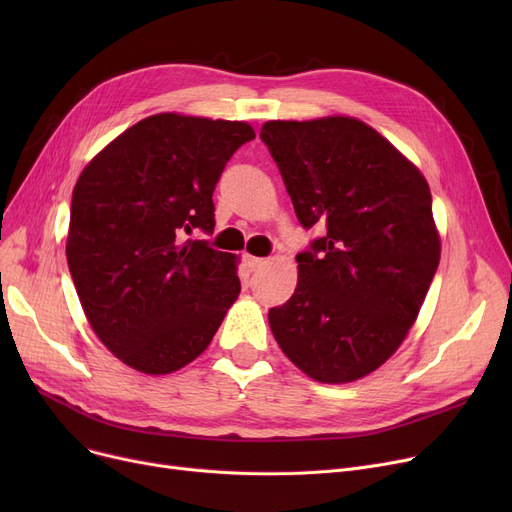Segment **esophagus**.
Segmentation results:
<instances>
[{
    "label": "esophagus",
    "mask_w": 512,
    "mask_h": 512,
    "mask_svg": "<svg viewBox=\"0 0 512 512\" xmlns=\"http://www.w3.org/2000/svg\"><path fill=\"white\" fill-rule=\"evenodd\" d=\"M245 261H247V265H249V270H251V272H255V270H259L261 265H265V259H261V257H253V255H245Z\"/></svg>",
    "instance_id": "34e87169"
}]
</instances>
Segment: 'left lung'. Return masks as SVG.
Here are the masks:
<instances>
[{"mask_svg":"<svg viewBox=\"0 0 512 512\" xmlns=\"http://www.w3.org/2000/svg\"><path fill=\"white\" fill-rule=\"evenodd\" d=\"M303 228L292 297L270 309L284 355L313 380L355 382L415 324L440 263L423 174L361 120H272L259 132Z\"/></svg>","mask_w":512,"mask_h":512,"instance_id":"obj_1","label":"left lung"}]
</instances>
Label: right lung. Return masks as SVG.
I'll use <instances>...</instances> for the list:
<instances>
[{
  "label": "right lung",
  "instance_id": "add662e5",
  "mask_svg": "<svg viewBox=\"0 0 512 512\" xmlns=\"http://www.w3.org/2000/svg\"><path fill=\"white\" fill-rule=\"evenodd\" d=\"M247 122L149 116L78 176L66 257L93 332L128 367L164 375L197 359L240 292L215 226L213 191Z\"/></svg>",
  "mask_w": 512,
  "mask_h": 512
}]
</instances>
